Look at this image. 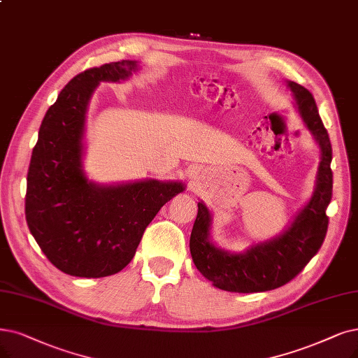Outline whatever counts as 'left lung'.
<instances>
[{
  "instance_id": "8db88e82",
  "label": "left lung",
  "mask_w": 358,
  "mask_h": 358,
  "mask_svg": "<svg viewBox=\"0 0 358 358\" xmlns=\"http://www.w3.org/2000/svg\"><path fill=\"white\" fill-rule=\"evenodd\" d=\"M295 108L320 148V163L311 198L291 224L278 236L257 242L242 252L217 247L211 239V213L199 201L191 232L189 250L194 264L214 287L229 292H264L292 280L323 244L329 219L326 207L332 198V147L319 110L308 90L287 80Z\"/></svg>"
}]
</instances>
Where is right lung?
Here are the masks:
<instances>
[{"mask_svg":"<svg viewBox=\"0 0 358 358\" xmlns=\"http://www.w3.org/2000/svg\"><path fill=\"white\" fill-rule=\"evenodd\" d=\"M139 69L122 60L82 71L41 123L27 171L26 222L47 259L70 276L104 278L124 268L155 214L185 191L180 180L101 185L85 175V120L94 91Z\"/></svg>","mask_w":358,"mask_h":358,"instance_id":"add662e5","label":"right lung"}]
</instances>
